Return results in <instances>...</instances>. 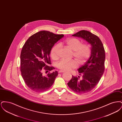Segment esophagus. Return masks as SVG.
Segmentation results:
<instances>
[{
	"label": "esophagus",
	"instance_id": "esophagus-1",
	"mask_svg": "<svg viewBox=\"0 0 122 122\" xmlns=\"http://www.w3.org/2000/svg\"><path fill=\"white\" fill-rule=\"evenodd\" d=\"M64 71H63V70H59L58 71L59 73H64Z\"/></svg>",
	"mask_w": 122,
	"mask_h": 122
}]
</instances>
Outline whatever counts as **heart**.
I'll return each instance as SVG.
<instances>
[{
	"instance_id": "b5f03b06",
	"label": "heart",
	"mask_w": 122,
	"mask_h": 122,
	"mask_svg": "<svg viewBox=\"0 0 122 122\" xmlns=\"http://www.w3.org/2000/svg\"><path fill=\"white\" fill-rule=\"evenodd\" d=\"M65 43L73 51V56L79 63H83L89 58L91 55V48L89 45L86 44H82L81 41L75 38L67 39ZM59 47V44H57L52 47L50 54L53 59L56 60L58 58ZM57 67L63 70H69L76 68L77 64L74 60L62 59L57 64Z\"/></svg>"
}]
</instances>
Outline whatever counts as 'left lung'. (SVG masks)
Listing matches in <instances>:
<instances>
[{
  "label": "left lung",
  "instance_id": "left-lung-1",
  "mask_svg": "<svg viewBox=\"0 0 122 122\" xmlns=\"http://www.w3.org/2000/svg\"><path fill=\"white\" fill-rule=\"evenodd\" d=\"M80 37L91 46L90 57L86 63L78 69L82 79L72 76L68 83L69 87L74 92L84 94L90 92L100 81L104 71L105 52L102 43L98 37L91 32L82 30L72 35Z\"/></svg>",
  "mask_w": 122,
  "mask_h": 122
}]
</instances>
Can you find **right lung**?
Returning a JSON list of instances; mask_svg holds the SVG:
<instances>
[{
  "mask_svg": "<svg viewBox=\"0 0 122 122\" xmlns=\"http://www.w3.org/2000/svg\"><path fill=\"white\" fill-rule=\"evenodd\" d=\"M64 35L41 30L30 36L24 44L20 54V71L26 86L32 91L41 92L52 86L58 75L57 71L43 76L54 69L51 64L50 54L53 46Z\"/></svg>",
  "mask_w": 122,
  "mask_h": 122,
  "instance_id": "add662e5",
  "label": "right lung"
}]
</instances>
